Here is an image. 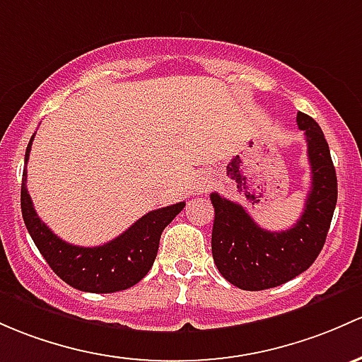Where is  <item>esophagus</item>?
I'll use <instances>...</instances> for the list:
<instances>
[{
    "mask_svg": "<svg viewBox=\"0 0 362 362\" xmlns=\"http://www.w3.org/2000/svg\"><path fill=\"white\" fill-rule=\"evenodd\" d=\"M211 185H213V180L210 175H201V177L196 180V185H194V187H196L197 194H203L206 192Z\"/></svg>",
    "mask_w": 362,
    "mask_h": 362,
    "instance_id": "esophagus-1",
    "label": "esophagus"
}]
</instances>
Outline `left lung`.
<instances>
[{"instance_id":"obj_1","label":"left lung","mask_w":362,"mask_h":362,"mask_svg":"<svg viewBox=\"0 0 362 362\" xmlns=\"http://www.w3.org/2000/svg\"><path fill=\"white\" fill-rule=\"evenodd\" d=\"M307 140L310 191L305 208L288 230H265L241 204L211 194L215 222L211 253L216 269L234 286L260 291L288 283L314 264L325 246L337 206V171L321 127L307 114H296Z\"/></svg>"}]
</instances>
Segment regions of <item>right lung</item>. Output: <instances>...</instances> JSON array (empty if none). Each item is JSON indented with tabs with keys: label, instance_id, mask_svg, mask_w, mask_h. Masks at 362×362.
<instances>
[{
	"label": "right lung",
	"instance_id": "add662e5",
	"mask_svg": "<svg viewBox=\"0 0 362 362\" xmlns=\"http://www.w3.org/2000/svg\"><path fill=\"white\" fill-rule=\"evenodd\" d=\"M33 140L34 135L30 136L25 149V165L29 161ZM25 180H28V170L24 168L21 206L30 238L52 271L79 291H123L144 279L156 260L163 230L185 206V203H177L152 210L112 241L102 246L85 248L62 241L41 222L30 201Z\"/></svg>",
	"mask_w": 362,
	"mask_h": 362
}]
</instances>
